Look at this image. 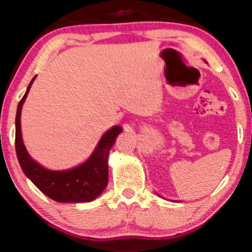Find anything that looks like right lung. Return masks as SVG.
Returning a JSON list of instances; mask_svg holds the SVG:
<instances>
[{
  "label": "right lung",
  "mask_w": 252,
  "mask_h": 252,
  "mask_svg": "<svg viewBox=\"0 0 252 252\" xmlns=\"http://www.w3.org/2000/svg\"><path fill=\"white\" fill-rule=\"evenodd\" d=\"M35 76L19 102L15 118V151L19 163L30 180L45 195L57 202H90L102 193L108 186V157L121 126H113L102 136L92 156L74 169L52 171L31 159L24 147L21 133V109Z\"/></svg>",
  "instance_id": "add662e5"
}]
</instances>
